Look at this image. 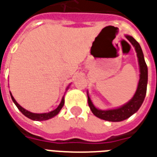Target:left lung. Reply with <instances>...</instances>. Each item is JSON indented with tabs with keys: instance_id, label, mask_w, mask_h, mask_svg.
Returning a JSON list of instances; mask_svg holds the SVG:
<instances>
[{
	"instance_id": "1",
	"label": "left lung",
	"mask_w": 157,
	"mask_h": 157,
	"mask_svg": "<svg viewBox=\"0 0 157 157\" xmlns=\"http://www.w3.org/2000/svg\"><path fill=\"white\" fill-rule=\"evenodd\" d=\"M128 39L132 46L135 48L137 56L139 59V63H140V78L138 85V88L136 90V93L134 96L128 104H126L123 106H121L118 109H109V110H100L94 107L93 103L90 99L89 96H87L88 98V105L92 112L94 113V116H96L100 119L109 121H121L126 120L127 118L130 117L133 115L138 109H140L141 105L143 104L144 99L145 98L146 90H147V82H148V69L146 63L144 61L143 52L140 48V45L139 42L130 36H126Z\"/></svg>"
}]
</instances>
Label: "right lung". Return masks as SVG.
I'll list each match as a JSON object with an SVG mask.
<instances>
[{
  "mask_svg": "<svg viewBox=\"0 0 157 157\" xmlns=\"http://www.w3.org/2000/svg\"><path fill=\"white\" fill-rule=\"evenodd\" d=\"M12 97V99H13V101L14 102V104L16 105V106L17 107V109H19L20 111H21L24 115H25V117H28L29 119H31V120L34 121H46L48 120V119H50V118H52V117H55L56 115H58V113L59 112L60 109H62V107L63 106V104H64V99H62V101L59 104V105L58 106V108L55 109L54 110H52L51 112H48V113H43V114H36V113H32V112H29L28 110H26L25 109H24L23 107H21L20 105H18L17 103V101L14 99V98L13 96H11Z\"/></svg>",
  "mask_w": 157,
  "mask_h": 157,
  "instance_id": "right-lung-1",
  "label": "right lung"
}]
</instances>
